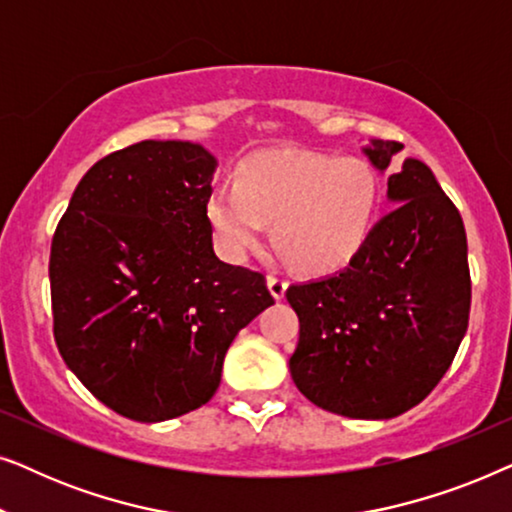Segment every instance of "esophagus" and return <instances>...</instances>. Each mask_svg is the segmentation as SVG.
Segmentation results:
<instances>
[{"label":"esophagus","mask_w":512,"mask_h":512,"mask_svg":"<svg viewBox=\"0 0 512 512\" xmlns=\"http://www.w3.org/2000/svg\"><path fill=\"white\" fill-rule=\"evenodd\" d=\"M286 286H289V282H286L284 277L268 275V289H270L272 298H275V300H282V298H284V293H286Z\"/></svg>","instance_id":"esophagus-1"}]
</instances>
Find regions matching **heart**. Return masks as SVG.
Masks as SVG:
<instances>
[{"mask_svg": "<svg viewBox=\"0 0 512 512\" xmlns=\"http://www.w3.org/2000/svg\"><path fill=\"white\" fill-rule=\"evenodd\" d=\"M380 181L366 160L324 153H258L207 195L219 254L244 263L272 233L279 254L312 275L338 272L359 256L373 230Z\"/></svg>", "mask_w": 512, "mask_h": 512, "instance_id": "b5f03b06", "label": "heart"}]
</instances>
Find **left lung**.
Listing matches in <instances>:
<instances>
[{"label": "left lung", "mask_w": 512, "mask_h": 512, "mask_svg": "<svg viewBox=\"0 0 512 512\" xmlns=\"http://www.w3.org/2000/svg\"><path fill=\"white\" fill-rule=\"evenodd\" d=\"M401 149L370 139L361 153L384 174ZM387 198L394 212L375 223L345 270L286 289L300 321L293 382L307 401L349 419H391L422 403L468 328L459 209L417 158L389 174Z\"/></svg>", "instance_id": "8db88e82"}]
</instances>
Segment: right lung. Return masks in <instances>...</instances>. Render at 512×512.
Segmentation results:
<instances>
[{"mask_svg": "<svg viewBox=\"0 0 512 512\" xmlns=\"http://www.w3.org/2000/svg\"><path fill=\"white\" fill-rule=\"evenodd\" d=\"M216 158L146 139L83 174L51 244L53 333L67 368L118 415L156 424L205 405L230 342L275 305L265 277L214 254Z\"/></svg>", "mask_w": 512, "mask_h": 512, "instance_id": "1", "label": "right lung"}]
</instances>
